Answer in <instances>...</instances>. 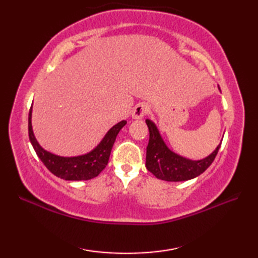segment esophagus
I'll return each instance as SVG.
<instances>
[{
	"mask_svg": "<svg viewBox=\"0 0 258 258\" xmlns=\"http://www.w3.org/2000/svg\"><path fill=\"white\" fill-rule=\"evenodd\" d=\"M149 105H147L146 103H140L133 108V112H132V117L134 119H141L143 118L145 115L149 112Z\"/></svg>",
	"mask_w": 258,
	"mask_h": 258,
	"instance_id": "1",
	"label": "esophagus"
}]
</instances>
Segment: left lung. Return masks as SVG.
I'll return each mask as SVG.
<instances>
[{
	"label": "left lung",
	"mask_w": 258,
	"mask_h": 258,
	"mask_svg": "<svg viewBox=\"0 0 258 258\" xmlns=\"http://www.w3.org/2000/svg\"><path fill=\"white\" fill-rule=\"evenodd\" d=\"M220 89V86H218ZM221 90V89H220ZM150 131V141L146 147V168L158 179L167 182H183L195 178L210 167L215 160L222 142L213 153L203 160L193 161L180 156L167 147L157 126L151 119L145 120Z\"/></svg>",
	"instance_id": "obj_1"
}]
</instances>
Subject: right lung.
Returning a JSON list of instances; mask_svg holds the SVG:
<instances>
[{
    "instance_id": "1",
    "label": "right lung",
    "mask_w": 258,
    "mask_h": 258,
    "mask_svg": "<svg viewBox=\"0 0 258 258\" xmlns=\"http://www.w3.org/2000/svg\"><path fill=\"white\" fill-rule=\"evenodd\" d=\"M126 124L122 120L115 124L104 136L95 149L79 156H58L45 151L38 144L32 128V106L29 113V136L33 149L46 168L55 176L65 180H87L96 177L108 163L112 147L118 132Z\"/></svg>"
}]
</instances>
